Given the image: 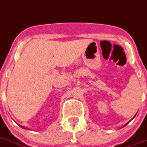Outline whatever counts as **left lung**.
Here are the masks:
<instances>
[{"label": "left lung", "instance_id": "1", "mask_svg": "<svg viewBox=\"0 0 147 147\" xmlns=\"http://www.w3.org/2000/svg\"><path fill=\"white\" fill-rule=\"evenodd\" d=\"M135 115H136V114H135ZM135 116H134V118H135ZM129 123V121L128 123H126V124H125V125H124V126H126V125H127V124H128V123Z\"/></svg>", "mask_w": 147, "mask_h": 147}]
</instances>
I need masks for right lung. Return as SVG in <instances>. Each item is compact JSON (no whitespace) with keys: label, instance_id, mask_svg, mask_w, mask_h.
<instances>
[{"label":"right lung","instance_id":"obj_1","mask_svg":"<svg viewBox=\"0 0 147 147\" xmlns=\"http://www.w3.org/2000/svg\"><path fill=\"white\" fill-rule=\"evenodd\" d=\"M19 126H20V127H21V128H23V129H26V128H25V127H22V126H20V125H19Z\"/></svg>","mask_w":147,"mask_h":147}]
</instances>
